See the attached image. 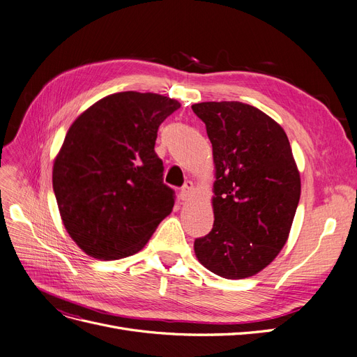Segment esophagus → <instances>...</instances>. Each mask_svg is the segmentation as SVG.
Returning a JSON list of instances; mask_svg holds the SVG:
<instances>
[{
    "label": "esophagus",
    "instance_id": "1",
    "mask_svg": "<svg viewBox=\"0 0 357 357\" xmlns=\"http://www.w3.org/2000/svg\"><path fill=\"white\" fill-rule=\"evenodd\" d=\"M192 195H194V185H192V182H187L183 185V188L181 190V198L183 201H190L192 198Z\"/></svg>",
    "mask_w": 357,
    "mask_h": 357
}]
</instances>
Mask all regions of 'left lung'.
<instances>
[{
    "label": "left lung",
    "mask_w": 357,
    "mask_h": 357,
    "mask_svg": "<svg viewBox=\"0 0 357 357\" xmlns=\"http://www.w3.org/2000/svg\"><path fill=\"white\" fill-rule=\"evenodd\" d=\"M213 147L210 234L195 239L197 259L229 280L252 277L280 254L301 198L289 138L267 114L241 102L192 105Z\"/></svg>",
    "instance_id": "left-lung-1"
}]
</instances>
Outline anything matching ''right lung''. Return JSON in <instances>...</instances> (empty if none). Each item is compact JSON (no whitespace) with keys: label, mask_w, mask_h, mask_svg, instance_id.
<instances>
[{"label":"right lung","mask_w":357,"mask_h":357,"mask_svg":"<svg viewBox=\"0 0 357 357\" xmlns=\"http://www.w3.org/2000/svg\"><path fill=\"white\" fill-rule=\"evenodd\" d=\"M181 103L158 93L119 91L93 103L68 128L54 159L61 220L89 257L142 251L174 208L154 153L160 123Z\"/></svg>","instance_id":"add662e5"}]
</instances>
